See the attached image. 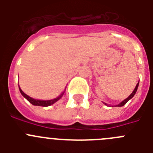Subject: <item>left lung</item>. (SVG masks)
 I'll use <instances>...</instances> for the list:
<instances>
[{"mask_svg":"<svg viewBox=\"0 0 153 153\" xmlns=\"http://www.w3.org/2000/svg\"><path fill=\"white\" fill-rule=\"evenodd\" d=\"M139 83H140V82H138V83H137V84H136V87H135L134 90H133V91H132V93H131L130 95H129V97H127L126 99H125V100H123L122 102H120V103H119L118 105H116V106H124V105H125V104L126 103V102H128V101H129V100H131V99H132V97H134V95H135V94H136V91H137L138 86H139ZM103 104H105V105H106V106H109V105H108L107 103H106V102H103Z\"/></svg>","mask_w":153,"mask_h":153,"instance_id":"1","label":"left lung"}]
</instances>
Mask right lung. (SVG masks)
<instances>
[{
    "label": "right lung",
    "mask_w": 153,
    "mask_h": 153,
    "mask_svg": "<svg viewBox=\"0 0 153 153\" xmlns=\"http://www.w3.org/2000/svg\"><path fill=\"white\" fill-rule=\"evenodd\" d=\"M18 86H19V84H18ZM19 90H20V92H21V93L22 94L23 97H24L25 99H27L28 101H29L30 102L32 105H33V106H51V105H53V103H55L56 102H57L59 100H60V98H61L63 96V94H64L65 91H66V90H64V91L63 92V93L60 94L59 97H57L55 99H53V100H36V99H33L32 98V97H29L28 95H27L26 93H24V92L22 91V90L21 89V87L19 86Z\"/></svg>",
    "instance_id": "right-lung-1"
}]
</instances>
